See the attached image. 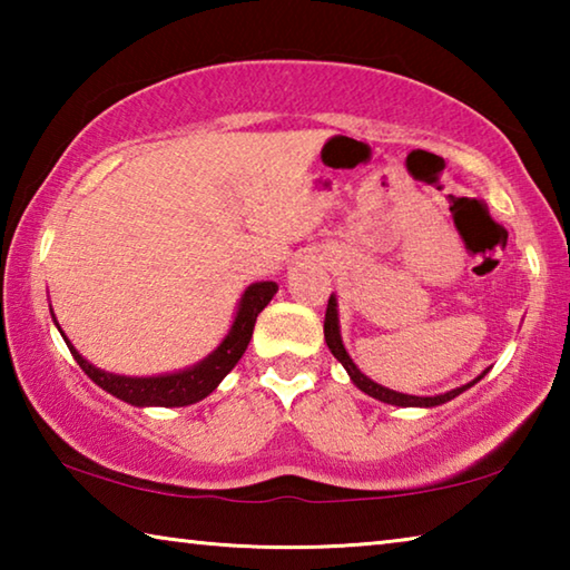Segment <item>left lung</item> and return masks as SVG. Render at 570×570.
Returning a JSON list of instances; mask_svg holds the SVG:
<instances>
[{"label": "left lung", "mask_w": 570, "mask_h": 570, "mask_svg": "<svg viewBox=\"0 0 570 570\" xmlns=\"http://www.w3.org/2000/svg\"><path fill=\"white\" fill-rule=\"evenodd\" d=\"M324 340H326V346H330V350H332V354L342 362L344 370L350 372V377H352V382L356 384V387H360L364 394H370V397H374V400L387 402V404H397V407H438V404H445L452 397H458V394L470 390L472 384L480 382L482 377H485V372H488L485 370L478 380L462 384V387H458V390H450L445 394H435V397H414V394H402V392H394V390L382 387V384L372 382L370 377H366V374H362L360 370H356V364L352 362V356L346 354L344 344H342V334H340V314H336V298H334V294L330 296V304H326Z\"/></svg>", "instance_id": "8db88e82"}]
</instances>
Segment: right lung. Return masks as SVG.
<instances>
[{
    "label": "right lung",
    "mask_w": 570,
    "mask_h": 570,
    "mask_svg": "<svg viewBox=\"0 0 570 570\" xmlns=\"http://www.w3.org/2000/svg\"><path fill=\"white\" fill-rule=\"evenodd\" d=\"M276 292L278 286L274 282L250 284L244 296H240L236 320L230 324V332L226 334V340L220 342L218 350L210 352L204 362L188 366V370L176 374H160V377H122V374L98 370V366H92L70 342H67V336L62 334L60 324H57L55 314L52 320L57 324V330L65 336L67 346H70L75 362L82 366V372L88 374L98 387L110 392L112 397L135 404V407H186V404L208 397V394L218 387L220 380L238 364L250 342V334H254L256 316L264 312V306L272 302Z\"/></svg>",
    "instance_id": "add662e5"
}]
</instances>
